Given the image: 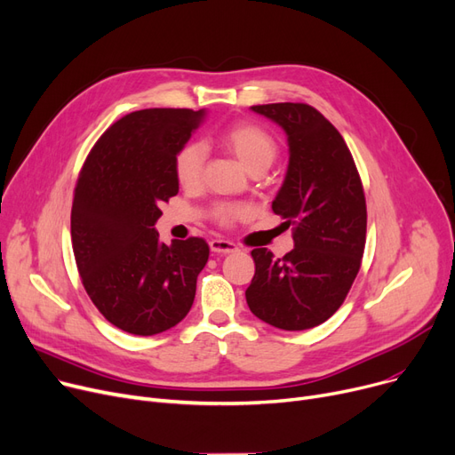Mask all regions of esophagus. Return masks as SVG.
I'll return each instance as SVG.
<instances>
[{
  "mask_svg": "<svg viewBox=\"0 0 455 455\" xmlns=\"http://www.w3.org/2000/svg\"><path fill=\"white\" fill-rule=\"evenodd\" d=\"M209 248L212 253H233L238 250L229 240H211Z\"/></svg>",
  "mask_w": 455,
  "mask_h": 455,
  "instance_id": "1",
  "label": "esophagus"
}]
</instances>
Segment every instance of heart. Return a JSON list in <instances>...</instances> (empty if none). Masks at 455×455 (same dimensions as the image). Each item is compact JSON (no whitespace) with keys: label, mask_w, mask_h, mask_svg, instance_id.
<instances>
[{"label":"heart","mask_w":455,"mask_h":455,"mask_svg":"<svg viewBox=\"0 0 455 455\" xmlns=\"http://www.w3.org/2000/svg\"><path fill=\"white\" fill-rule=\"evenodd\" d=\"M220 141L224 147L236 156L250 172L259 167H270L277 154V143L270 132L253 123H238L222 132ZM205 164V148L202 143H187L176 156V178L183 187H196L202 180ZM244 215V207L220 205L215 217L222 224H229Z\"/></svg>","instance_id":"obj_1"}]
</instances>
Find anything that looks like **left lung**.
Segmentation results:
<instances>
[{
	"instance_id": "left-lung-1",
	"label": "left lung",
	"mask_w": 455,
	"mask_h": 455,
	"mask_svg": "<svg viewBox=\"0 0 455 455\" xmlns=\"http://www.w3.org/2000/svg\"><path fill=\"white\" fill-rule=\"evenodd\" d=\"M251 112L286 133L288 169L272 209L293 224V250L283 259L266 248L251 251L246 301L272 327L312 329L341 307L360 270L367 228L362 181L339 132L312 106L275 102Z\"/></svg>"
}]
</instances>
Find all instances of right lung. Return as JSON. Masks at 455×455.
I'll list each match as a JSON object with an SVG mask.
<instances>
[{"label": "right lung", "mask_w": 455, "mask_h": 455, "mask_svg": "<svg viewBox=\"0 0 455 455\" xmlns=\"http://www.w3.org/2000/svg\"><path fill=\"white\" fill-rule=\"evenodd\" d=\"M207 110L132 112L106 130L78 176L71 243L90 299L117 329L154 336L191 310L209 259L205 240L165 244L156 222L178 195L176 156Z\"/></svg>", "instance_id": "right-lung-1"}]
</instances>
